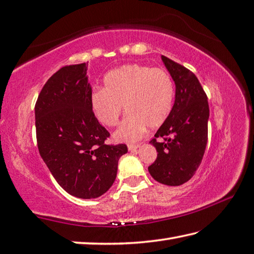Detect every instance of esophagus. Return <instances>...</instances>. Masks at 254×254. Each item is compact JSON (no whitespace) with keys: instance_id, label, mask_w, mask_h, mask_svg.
<instances>
[{"instance_id":"obj_1","label":"esophagus","mask_w":254,"mask_h":254,"mask_svg":"<svg viewBox=\"0 0 254 254\" xmlns=\"http://www.w3.org/2000/svg\"><path fill=\"white\" fill-rule=\"evenodd\" d=\"M138 147H140V144H130V145L127 146V150L130 152H134L135 150H137Z\"/></svg>"}]
</instances>
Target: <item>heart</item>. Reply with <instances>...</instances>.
Instances as JSON below:
<instances>
[{
  "label": "heart",
  "instance_id": "1",
  "mask_svg": "<svg viewBox=\"0 0 254 254\" xmlns=\"http://www.w3.org/2000/svg\"><path fill=\"white\" fill-rule=\"evenodd\" d=\"M174 102V84L162 69L127 64L113 69L103 79V89L93 90L92 112L103 126H117L121 113H127L114 132V140L135 142L147 127H161L170 116Z\"/></svg>",
  "mask_w": 254,
  "mask_h": 254
}]
</instances>
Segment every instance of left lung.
Here are the masks:
<instances>
[{
  "instance_id": "1",
  "label": "left lung",
  "mask_w": 254,
  "mask_h": 254,
  "mask_svg": "<svg viewBox=\"0 0 254 254\" xmlns=\"http://www.w3.org/2000/svg\"><path fill=\"white\" fill-rule=\"evenodd\" d=\"M161 58L175 82V102L151 141L158 154L148 172L158 183L180 186L195 175L205 154L209 106L195 74L170 58ZM156 138L163 140L157 142Z\"/></svg>"
}]
</instances>
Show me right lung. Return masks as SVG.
Instances as JSON below:
<instances>
[{
	"label": "right lung",
	"instance_id": "right-lung-1",
	"mask_svg": "<svg viewBox=\"0 0 254 254\" xmlns=\"http://www.w3.org/2000/svg\"><path fill=\"white\" fill-rule=\"evenodd\" d=\"M86 63L59 69L45 83L35 106L38 151L56 182L70 195L91 199L116 181L124 144L110 135L92 112Z\"/></svg>",
	"mask_w": 254,
	"mask_h": 254
}]
</instances>
